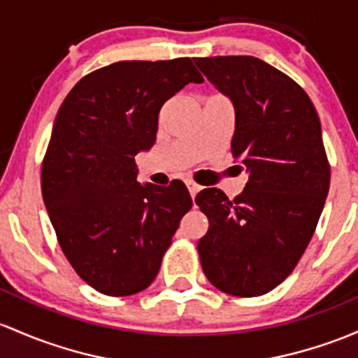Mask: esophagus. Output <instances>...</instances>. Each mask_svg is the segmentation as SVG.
<instances>
[{
  "mask_svg": "<svg viewBox=\"0 0 358 358\" xmlns=\"http://www.w3.org/2000/svg\"><path fill=\"white\" fill-rule=\"evenodd\" d=\"M185 185H187V188H188V192H190V195H192V199L195 197V195L199 194V190H200V187L197 185V183L195 182H192V180H185Z\"/></svg>",
  "mask_w": 358,
  "mask_h": 358,
  "instance_id": "34e87169",
  "label": "esophagus"
}]
</instances>
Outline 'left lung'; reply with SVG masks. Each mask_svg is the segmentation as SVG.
<instances>
[{"instance_id":"left-lung-1","label":"left lung","mask_w":358,"mask_h":358,"mask_svg":"<svg viewBox=\"0 0 358 358\" xmlns=\"http://www.w3.org/2000/svg\"><path fill=\"white\" fill-rule=\"evenodd\" d=\"M195 64L233 101L231 152L248 171L234 200L219 188L195 199L209 219L200 263L222 292L263 296L296 268L328 195L320 117L304 90L262 59L197 57Z\"/></svg>"}]
</instances>
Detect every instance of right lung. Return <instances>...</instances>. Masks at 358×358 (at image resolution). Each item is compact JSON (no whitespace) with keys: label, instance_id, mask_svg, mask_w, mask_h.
Returning a JSON list of instances; mask_svg holds the SVG:
<instances>
[{"label":"right lung","instance_id":"right-lung-1","mask_svg":"<svg viewBox=\"0 0 358 358\" xmlns=\"http://www.w3.org/2000/svg\"><path fill=\"white\" fill-rule=\"evenodd\" d=\"M202 81L188 57L120 61L78 81L59 108L42 197L62 253L98 292L149 287L190 210L183 183L141 185L134 156L155 144L164 101Z\"/></svg>","mask_w":358,"mask_h":358}]
</instances>
